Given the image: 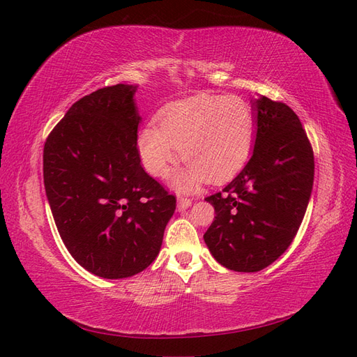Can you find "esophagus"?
<instances>
[{
  "mask_svg": "<svg viewBox=\"0 0 357 357\" xmlns=\"http://www.w3.org/2000/svg\"><path fill=\"white\" fill-rule=\"evenodd\" d=\"M190 205H192V199H190V198H186V197H181V198H178V201H177V208H178L180 211L189 208Z\"/></svg>",
  "mask_w": 357,
  "mask_h": 357,
  "instance_id": "1",
  "label": "esophagus"
}]
</instances>
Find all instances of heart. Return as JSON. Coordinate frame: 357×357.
I'll use <instances>...</instances> for the list:
<instances>
[{"label":"heart","mask_w":357,"mask_h":357,"mask_svg":"<svg viewBox=\"0 0 357 357\" xmlns=\"http://www.w3.org/2000/svg\"><path fill=\"white\" fill-rule=\"evenodd\" d=\"M255 138V114L240 96L197 95L171 104L138 135V152L152 176H165L180 150L188 168L172 177L180 190H192L208 177L219 181L238 171Z\"/></svg>","instance_id":"b5f03b06"}]
</instances>
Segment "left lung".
Here are the masks:
<instances>
[{"label":"left lung","mask_w":357,"mask_h":357,"mask_svg":"<svg viewBox=\"0 0 357 357\" xmlns=\"http://www.w3.org/2000/svg\"><path fill=\"white\" fill-rule=\"evenodd\" d=\"M252 158L222 192L205 198L215 218L204 241L215 261L238 273L271 265L294 241L314 180V155L289 105L261 96L253 102Z\"/></svg>","instance_id":"obj_1"}]
</instances>
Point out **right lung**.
<instances>
[{
	"label": "right lung",
	"mask_w": 357,
	"mask_h": 357,
	"mask_svg": "<svg viewBox=\"0 0 357 357\" xmlns=\"http://www.w3.org/2000/svg\"><path fill=\"white\" fill-rule=\"evenodd\" d=\"M137 86L83 96L43 150L46 195L75 262L102 278H125L152 264L176 210V197L142 167Z\"/></svg>",
	"instance_id": "right-lung-1"
}]
</instances>
